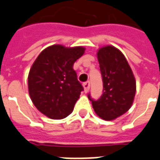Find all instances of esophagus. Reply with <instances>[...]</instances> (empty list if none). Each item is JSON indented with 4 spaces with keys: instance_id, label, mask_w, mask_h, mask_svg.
I'll return each mask as SVG.
<instances>
[{
    "instance_id": "1",
    "label": "esophagus",
    "mask_w": 160,
    "mask_h": 160,
    "mask_svg": "<svg viewBox=\"0 0 160 160\" xmlns=\"http://www.w3.org/2000/svg\"><path fill=\"white\" fill-rule=\"evenodd\" d=\"M82 86H83V88H84V92L87 93L90 89V82H86L83 83Z\"/></svg>"
}]
</instances>
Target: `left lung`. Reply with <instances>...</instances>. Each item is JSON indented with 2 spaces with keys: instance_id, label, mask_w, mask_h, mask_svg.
I'll use <instances>...</instances> for the list:
<instances>
[{
  "instance_id": "left-lung-1",
  "label": "left lung",
  "mask_w": 160,
  "mask_h": 160,
  "mask_svg": "<svg viewBox=\"0 0 160 160\" xmlns=\"http://www.w3.org/2000/svg\"><path fill=\"white\" fill-rule=\"evenodd\" d=\"M103 79V94L92 101L96 115L111 121L128 111L135 98L137 85L132 70L124 55L115 47L107 45L96 52Z\"/></svg>"
}]
</instances>
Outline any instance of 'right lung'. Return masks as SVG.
<instances>
[{
	"label": "right lung",
	"mask_w": 160,
	"mask_h": 160,
	"mask_svg": "<svg viewBox=\"0 0 160 160\" xmlns=\"http://www.w3.org/2000/svg\"><path fill=\"white\" fill-rule=\"evenodd\" d=\"M83 47L55 44L39 54L28 76L30 98L35 107L51 119H62L73 110L82 86L73 64L85 52Z\"/></svg>",
	"instance_id": "1"
}]
</instances>
